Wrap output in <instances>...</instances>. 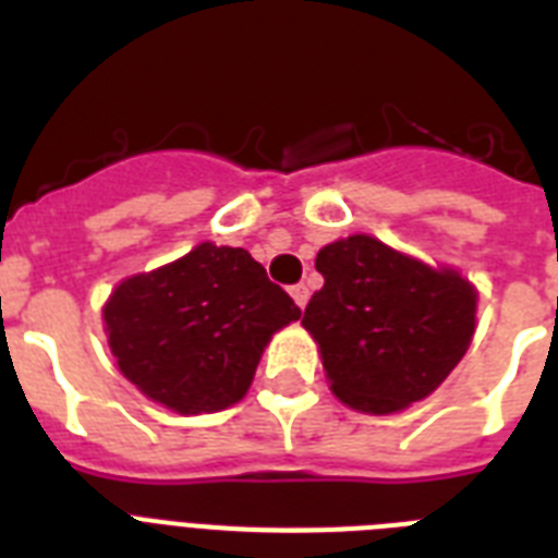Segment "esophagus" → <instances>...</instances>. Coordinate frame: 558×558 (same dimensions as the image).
<instances>
[{"label": "esophagus", "instance_id": "obj_1", "mask_svg": "<svg viewBox=\"0 0 558 558\" xmlns=\"http://www.w3.org/2000/svg\"><path fill=\"white\" fill-rule=\"evenodd\" d=\"M289 295L295 298V304L301 306V310H304V306H306V301H310V289H306L304 283H298V287H292V289H289Z\"/></svg>", "mask_w": 558, "mask_h": 558}]
</instances>
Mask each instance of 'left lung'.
I'll list each match as a JSON object with an SVG mask.
<instances>
[{
    "mask_svg": "<svg viewBox=\"0 0 558 558\" xmlns=\"http://www.w3.org/2000/svg\"><path fill=\"white\" fill-rule=\"evenodd\" d=\"M324 287L304 327L322 350L332 393L365 414H393L449 376L475 336V287L376 236L353 234L315 257Z\"/></svg>",
    "mask_w": 558,
    "mask_h": 558,
    "instance_id": "8db88e82",
    "label": "left lung"
}]
</instances>
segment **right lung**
I'll use <instances>...</instances> for the list:
<instances>
[{
    "label": "right lung",
    "mask_w": 558,
    "mask_h": 558,
    "mask_svg": "<svg viewBox=\"0 0 558 558\" xmlns=\"http://www.w3.org/2000/svg\"><path fill=\"white\" fill-rule=\"evenodd\" d=\"M298 318L295 301L252 254L214 243L121 280L104 306L118 371L179 414L240 402L263 348Z\"/></svg>",
    "instance_id": "obj_1"
}]
</instances>
